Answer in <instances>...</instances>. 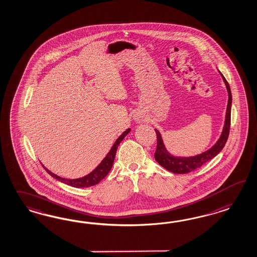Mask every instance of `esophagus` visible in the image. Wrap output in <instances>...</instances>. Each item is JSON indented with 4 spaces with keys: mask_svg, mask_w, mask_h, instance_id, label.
<instances>
[{
    "mask_svg": "<svg viewBox=\"0 0 257 257\" xmlns=\"http://www.w3.org/2000/svg\"><path fill=\"white\" fill-rule=\"evenodd\" d=\"M135 119H136L138 122H141V121H143V117L140 116V115H136V116H135Z\"/></svg>",
    "mask_w": 257,
    "mask_h": 257,
    "instance_id": "esophagus-1",
    "label": "esophagus"
}]
</instances>
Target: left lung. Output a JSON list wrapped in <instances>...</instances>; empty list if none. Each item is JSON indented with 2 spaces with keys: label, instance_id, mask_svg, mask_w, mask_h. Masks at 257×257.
I'll list each match as a JSON object with an SVG mask.
<instances>
[{
  "label": "left lung",
  "instance_id": "obj_1",
  "mask_svg": "<svg viewBox=\"0 0 257 257\" xmlns=\"http://www.w3.org/2000/svg\"><path fill=\"white\" fill-rule=\"evenodd\" d=\"M221 76L225 82L226 87H227L228 94H229V100H228V105H227V111H226L225 124H224V128H223L220 139L215 144L214 147H212L210 150H208L207 152L203 153L202 155L193 156V157H175V156H171L167 152V150L164 146L163 140H162L160 133L156 130L157 146H156L155 157H156V161L162 167H164L166 170L171 171L173 173H179V174L195 171L196 169L202 167L203 164L206 163L207 161L214 158L222 149L224 148L228 137H229V133H230L232 94H231V89H230V86H229L227 80L222 74H221Z\"/></svg>",
  "mask_w": 257,
  "mask_h": 257
}]
</instances>
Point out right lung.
<instances>
[{
	"label": "right lung",
	"mask_w": 257,
	"mask_h": 257,
	"mask_svg": "<svg viewBox=\"0 0 257 257\" xmlns=\"http://www.w3.org/2000/svg\"><path fill=\"white\" fill-rule=\"evenodd\" d=\"M130 132V129H127L115 142V144L113 145L112 149L110 150L107 156H105V158L101 161V163L92 172H90L88 175H86L83 178H79V179L74 180H69L65 179V178H61L57 175L54 174L53 172L47 170L46 168H44L46 170L47 172L53 176L55 179L65 183L67 185H69L70 187H92L95 186L97 184H99L101 182V180L103 179L107 174H108L109 171L111 170L113 163H114V159H115V156H116V153H117V149L119 145V143L122 141V140L124 139L125 136Z\"/></svg>",
	"instance_id": "right-lung-1"
}]
</instances>
